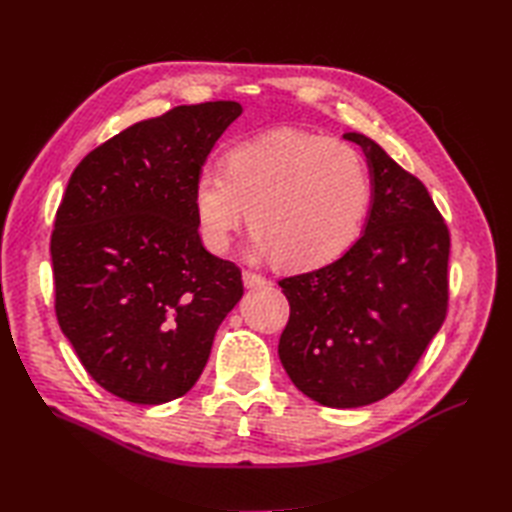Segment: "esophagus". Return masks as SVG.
<instances>
[{
    "mask_svg": "<svg viewBox=\"0 0 512 512\" xmlns=\"http://www.w3.org/2000/svg\"><path fill=\"white\" fill-rule=\"evenodd\" d=\"M242 281H244V286L246 288H250V290H257V288H266L270 281L266 279V277H262V275H257V273H250V270H244L242 273Z\"/></svg>",
    "mask_w": 512,
    "mask_h": 512,
    "instance_id": "obj_1",
    "label": "esophagus"
}]
</instances>
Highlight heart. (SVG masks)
Wrapping results in <instances>:
<instances>
[{
	"label": "heart",
	"mask_w": 512,
	"mask_h": 512,
	"mask_svg": "<svg viewBox=\"0 0 512 512\" xmlns=\"http://www.w3.org/2000/svg\"><path fill=\"white\" fill-rule=\"evenodd\" d=\"M191 202L211 253H226L248 209L259 255L279 257L288 268H319L361 235L372 178L354 147L281 127L233 145L222 171L204 167L193 180Z\"/></svg>",
	"instance_id": "obj_1"
}]
</instances>
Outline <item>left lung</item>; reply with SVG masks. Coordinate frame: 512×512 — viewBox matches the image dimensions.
Here are the masks:
<instances>
[{
    "label": "left lung",
    "mask_w": 512,
    "mask_h": 512,
    "mask_svg": "<svg viewBox=\"0 0 512 512\" xmlns=\"http://www.w3.org/2000/svg\"><path fill=\"white\" fill-rule=\"evenodd\" d=\"M372 204L363 235L336 262L279 281L290 319L279 358L319 405L352 409L405 383L447 317L449 228L427 187L363 134Z\"/></svg>",
    "instance_id": "8db88e82"
}]
</instances>
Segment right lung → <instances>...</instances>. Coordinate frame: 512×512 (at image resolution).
<instances>
[{
  "label": "right lung",
  "mask_w": 512,
  "mask_h": 512,
  "mask_svg": "<svg viewBox=\"0 0 512 512\" xmlns=\"http://www.w3.org/2000/svg\"><path fill=\"white\" fill-rule=\"evenodd\" d=\"M235 101L180 105L96 147L54 220V310L88 374L136 405L187 394L244 295L233 262L202 246L191 189Z\"/></svg>",
  "instance_id": "1"
}]
</instances>
